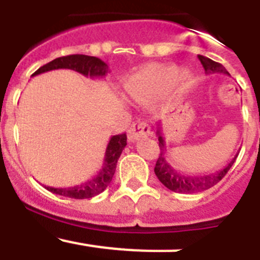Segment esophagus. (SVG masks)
I'll use <instances>...</instances> for the list:
<instances>
[{"label":"esophagus","mask_w":260,"mask_h":260,"mask_svg":"<svg viewBox=\"0 0 260 260\" xmlns=\"http://www.w3.org/2000/svg\"><path fill=\"white\" fill-rule=\"evenodd\" d=\"M148 135H151V126L146 121H138L128 130L127 137L130 142H137L141 141L142 138L148 137Z\"/></svg>","instance_id":"1"}]
</instances>
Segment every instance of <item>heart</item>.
Returning a JSON list of instances; mask_svg holds the SVG:
<instances>
[{
    "mask_svg": "<svg viewBox=\"0 0 260 260\" xmlns=\"http://www.w3.org/2000/svg\"><path fill=\"white\" fill-rule=\"evenodd\" d=\"M191 83L192 74L189 70H181L174 63L151 65L126 82V92L137 103L148 104L171 89L178 95L185 93Z\"/></svg>",
    "mask_w": 260,
    "mask_h": 260,
    "instance_id": "1",
    "label": "heart"
}]
</instances>
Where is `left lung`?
<instances>
[{
	"label": "left lung",
	"mask_w": 260,
	"mask_h": 260,
	"mask_svg": "<svg viewBox=\"0 0 260 260\" xmlns=\"http://www.w3.org/2000/svg\"><path fill=\"white\" fill-rule=\"evenodd\" d=\"M199 61L203 65L204 70L207 74L211 73H224V74H229L226 69L217 62L212 61L211 58H207L204 56H198ZM156 135L158 138V147H160V153H158V158L156 161L155 167V174L157 176L158 181L167 187V189L172 190L174 192H183V194H191V192H199L203 190H207L216 183L221 181L222 177L228 173V171L232 168L233 162L237 158L238 152L236 153L232 161L228 165L220 171L215 172V173L203 174V176H189L182 172L177 171L176 168L172 167L167 160V148H165V139L162 137L161 127H160V122L157 123V130H156Z\"/></svg>",
	"instance_id": "1"
}]
</instances>
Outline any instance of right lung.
<instances>
[{
	"label": "right lung",
	"instance_id": "right-lung-1",
	"mask_svg": "<svg viewBox=\"0 0 260 260\" xmlns=\"http://www.w3.org/2000/svg\"><path fill=\"white\" fill-rule=\"evenodd\" d=\"M58 69H70V70L78 71L84 77L89 78H104L108 74V65L98 57L84 56V54H71V56L59 57V58L48 62L47 65L38 69L32 74V77L43 74V73H47V71L50 70H58ZM126 141H127L126 134L113 135L110 138L107 150H105L104 162H103L102 169L91 180L80 183V185L73 186V187H50V186H45V189L52 191L53 194L74 199L92 198L95 195L100 194L112 182V178H113L114 172H116L117 161H118L119 156L122 153V150L127 144Z\"/></svg>",
	"mask_w": 260,
	"mask_h": 260
}]
</instances>
